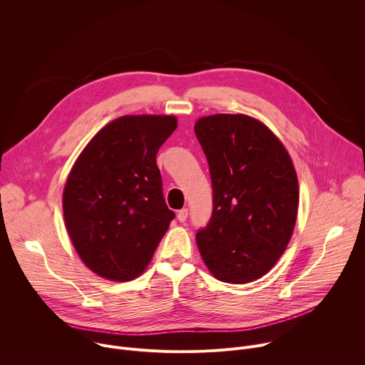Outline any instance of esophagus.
I'll use <instances>...</instances> for the list:
<instances>
[{
	"label": "esophagus",
	"instance_id": "1",
	"mask_svg": "<svg viewBox=\"0 0 365 365\" xmlns=\"http://www.w3.org/2000/svg\"><path fill=\"white\" fill-rule=\"evenodd\" d=\"M178 220H179L180 222H185V221L187 220V210H186V207H183V210H180V211L178 212Z\"/></svg>",
	"mask_w": 365,
	"mask_h": 365
}]
</instances>
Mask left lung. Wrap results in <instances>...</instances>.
<instances>
[{"mask_svg": "<svg viewBox=\"0 0 365 365\" xmlns=\"http://www.w3.org/2000/svg\"><path fill=\"white\" fill-rule=\"evenodd\" d=\"M212 180V215L196 232L206 267L221 282L264 276L286 250L299 183L280 140L255 118L217 114L195 124Z\"/></svg>", "mask_w": 365, "mask_h": 365, "instance_id": "8db88e82", "label": "left lung"}]
</instances>
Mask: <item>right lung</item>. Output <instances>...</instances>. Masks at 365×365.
Segmentation results:
<instances>
[{"mask_svg": "<svg viewBox=\"0 0 365 365\" xmlns=\"http://www.w3.org/2000/svg\"><path fill=\"white\" fill-rule=\"evenodd\" d=\"M173 115H125L103 127L75 162L63 215L82 262L101 277L140 276L169 230L170 211L155 163L176 130Z\"/></svg>", "mask_w": 365, "mask_h": 365, "instance_id": "obj_1", "label": "right lung"}]
</instances>
